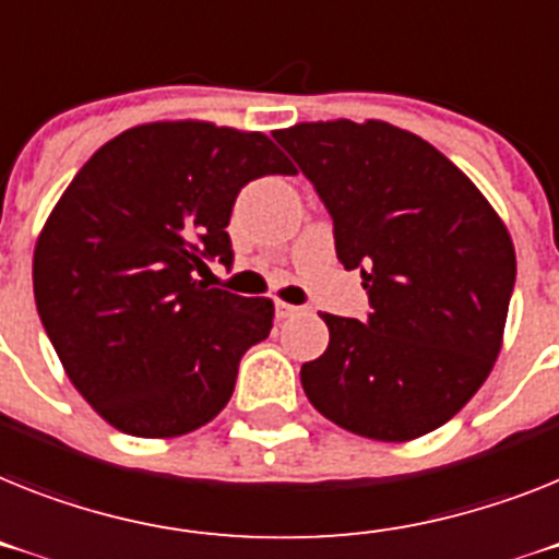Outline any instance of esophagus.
<instances>
[{"label": "esophagus", "mask_w": 559, "mask_h": 559, "mask_svg": "<svg viewBox=\"0 0 559 559\" xmlns=\"http://www.w3.org/2000/svg\"><path fill=\"white\" fill-rule=\"evenodd\" d=\"M304 307H295V304H287V301H275V316L284 321V318H293V316H301Z\"/></svg>", "instance_id": "34e87169"}]
</instances>
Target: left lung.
Returning <instances> with one entry per match:
<instances>
[{
	"label": "left lung",
	"mask_w": 559,
	"mask_h": 559,
	"mask_svg": "<svg viewBox=\"0 0 559 559\" xmlns=\"http://www.w3.org/2000/svg\"><path fill=\"white\" fill-rule=\"evenodd\" d=\"M275 142L316 185L369 318L323 312L301 367L309 403L360 438L403 443L452 420L503 346L514 243L486 195L420 135L386 121H304Z\"/></svg>",
	"instance_id": "1"
}]
</instances>
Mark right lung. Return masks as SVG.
<instances>
[{"label":"right lung","mask_w":559,"mask_h":559,"mask_svg":"<svg viewBox=\"0 0 559 559\" xmlns=\"http://www.w3.org/2000/svg\"><path fill=\"white\" fill-rule=\"evenodd\" d=\"M295 167L264 133L153 121L98 147L33 250V298L70 383L107 424L178 438L227 406L270 298L210 289L241 187Z\"/></svg>","instance_id":"right-lung-1"}]
</instances>
